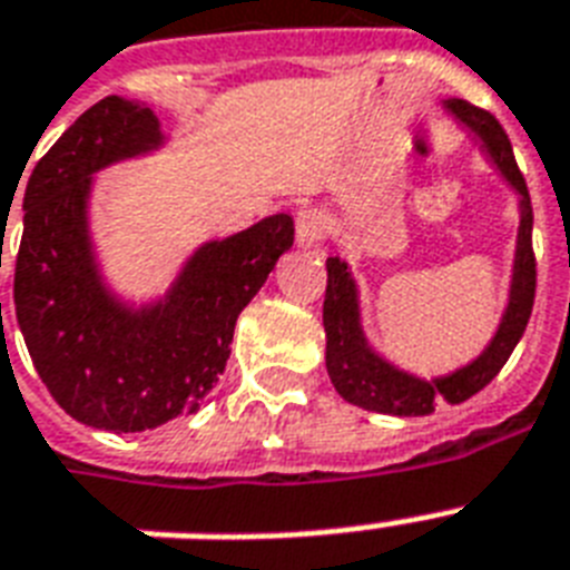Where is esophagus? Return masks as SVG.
I'll return each instance as SVG.
<instances>
[{
	"label": "esophagus",
	"instance_id": "obj_1",
	"mask_svg": "<svg viewBox=\"0 0 570 570\" xmlns=\"http://www.w3.org/2000/svg\"><path fill=\"white\" fill-rule=\"evenodd\" d=\"M325 233H328L325 215L311 209V206L298 209V215H295V242H298V245L307 248V245H313V242H320Z\"/></svg>",
	"mask_w": 570,
	"mask_h": 570
}]
</instances>
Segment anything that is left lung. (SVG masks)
Wrapping results in <instances>:
<instances>
[{
  "mask_svg": "<svg viewBox=\"0 0 570 570\" xmlns=\"http://www.w3.org/2000/svg\"><path fill=\"white\" fill-rule=\"evenodd\" d=\"M446 109L479 136L491 163L500 168L512 189L521 195V227H518V250H514V275L509 307L503 322L497 328L494 340L473 361L461 366L452 375L423 381L407 375L379 357L366 343L361 331V307H357L355 281L348 275V266L340 257H328V286H325V304H322V325H325V366H328L331 384L352 405L375 411V414L396 416H425L434 411V402L459 405L464 399L491 384L505 366L509 355L518 346V340L527 331L532 302H535V254H532V204L527 180L514 163L512 141L500 127V120L491 111L479 109L468 100H446Z\"/></svg>",
  "mask_w": 570,
  "mask_h": 570,
  "instance_id": "left-lung-1",
  "label": "left lung"
}]
</instances>
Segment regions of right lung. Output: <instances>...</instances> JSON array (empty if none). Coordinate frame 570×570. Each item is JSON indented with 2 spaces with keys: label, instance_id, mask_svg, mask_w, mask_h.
<instances>
[{
  "label": "right lung",
  "instance_id": "1",
  "mask_svg": "<svg viewBox=\"0 0 570 570\" xmlns=\"http://www.w3.org/2000/svg\"><path fill=\"white\" fill-rule=\"evenodd\" d=\"M159 145L154 111L106 97L49 147L22 197L13 307L31 364L73 420L118 434L209 402L239 313L295 236L289 215H268L197 248L165 302L138 311L120 304L102 284L88 236L91 177Z\"/></svg>",
  "mask_w": 570,
  "mask_h": 570
}]
</instances>
